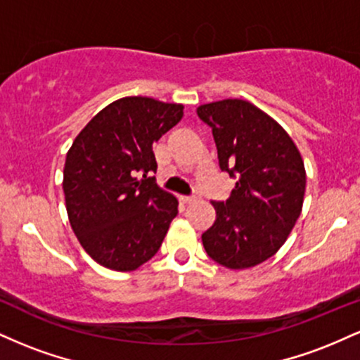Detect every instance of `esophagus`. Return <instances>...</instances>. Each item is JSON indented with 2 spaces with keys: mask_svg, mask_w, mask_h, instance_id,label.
Wrapping results in <instances>:
<instances>
[{
  "mask_svg": "<svg viewBox=\"0 0 360 360\" xmlns=\"http://www.w3.org/2000/svg\"><path fill=\"white\" fill-rule=\"evenodd\" d=\"M181 201H183V203H193V201H196V196H194V194H189V196H181Z\"/></svg>",
  "mask_w": 360,
  "mask_h": 360,
  "instance_id": "esophagus-1",
  "label": "esophagus"
}]
</instances>
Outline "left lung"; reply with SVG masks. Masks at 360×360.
Listing matches in <instances>:
<instances>
[{
	"mask_svg": "<svg viewBox=\"0 0 360 360\" xmlns=\"http://www.w3.org/2000/svg\"><path fill=\"white\" fill-rule=\"evenodd\" d=\"M212 127L218 164L237 183L226 201H213L217 220L201 235L206 254L223 267L247 269L281 249L303 206L307 174L283 127L249 101L201 105Z\"/></svg>",
	"mask_w": 360,
	"mask_h": 360,
	"instance_id": "left-lung-1",
	"label": "left lung"
}]
</instances>
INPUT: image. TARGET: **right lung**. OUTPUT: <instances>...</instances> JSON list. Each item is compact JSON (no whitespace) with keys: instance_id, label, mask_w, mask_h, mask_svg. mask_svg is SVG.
I'll use <instances>...</instances> for the list:
<instances>
[{"instance_id":"obj_1","label":"right lung","mask_w":360,"mask_h":360,"mask_svg":"<svg viewBox=\"0 0 360 360\" xmlns=\"http://www.w3.org/2000/svg\"><path fill=\"white\" fill-rule=\"evenodd\" d=\"M183 105L131 96L111 103L81 130L65 157L69 221L101 266L134 271L152 259L177 214L159 188L154 142L183 118Z\"/></svg>"}]
</instances>
